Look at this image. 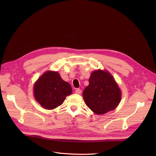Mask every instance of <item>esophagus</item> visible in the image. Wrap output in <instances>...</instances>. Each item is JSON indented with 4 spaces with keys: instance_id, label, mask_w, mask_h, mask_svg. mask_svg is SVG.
Segmentation results:
<instances>
[{
    "instance_id": "obj_1",
    "label": "esophagus",
    "mask_w": 156,
    "mask_h": 156,
    "mask_svg": "<svg viewBox=\"0 0 156 156\" xmlns=\"http://www.w3.org/2000/svg\"><path fill=\"white\" fill-rule=\"evenodd\" d=\"M75 93H76L77 94H80L81 93V89H79V88H77L76 90H75Z\"/></svg>"
}]
</instances>
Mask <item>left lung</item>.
<instances>
[{"instance_id": "left-lung-1", "label": "left lung", "mask_w": 156, "mask_h": 156, "mask_svg": "<svg viewBox=\"0 0 156 156\" xmlns=\"http://www.w3.org/2000/svg\"><path fill=\"white\" fill-rule=\"evenodd\" d=\"M83 96L87 105L96 114L115 109L121 100V91L115 79L107 71H94Z\"/></svg>"}]
</instances>
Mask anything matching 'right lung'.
Masks as SVG:
<instances>
[{
	"label": "right lung",
	"instance_id": "add662e5",
	"mask_svg": "<svg viewBox=\"0 0 156 156\" xmlns=\"http://www.w3.org/2000/svg\"><path fill=\"white\" fill-rule=\"evenodd\" d=\"M72 93L70 84L59 73L48 71L37 80L34 86L36 100L45 109H53L62 104L66 97Z\"/></svg>",
	"mask_w": 156,
	"mask_h": 156
}]
</instances>
